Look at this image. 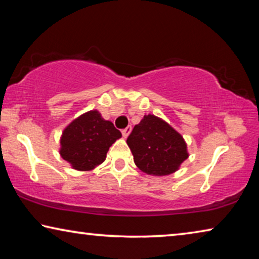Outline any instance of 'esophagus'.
<instances>
[{
	"instance_id": "1",
	"label": "esophagus",
	"mask_w": 259,
	"mask_h": 259,
	"mask_svg": "<svg viewBox=\"0 0 259 259\" xmlns=\"http://www.w3.org/2000/svg\"><path fill=\"white\" fill-rule=\"evenodd\" d=\"M130 133H131V126H126L125 129L122 130V136H123L124 138H126L130 135Z\"/></svg>"
}]
</instances>
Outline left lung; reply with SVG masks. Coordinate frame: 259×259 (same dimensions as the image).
<instances>
[{"instance_id":"left-lung-1","label":"left lung","mask_w":259,"mask_h":259,"mask_svg":"<svg viewBox=\"0 0 259 259\" xmlns=\"http://www.w3.org/2000/svg\"><path fill=\"white\" fill-rule=\"evenodd\" d=\"M126 144L134 155L136 165L152 176L174 174L188 157L183 136L171 125L148 114L135 125Z\"/></svg>"}]
</instances>
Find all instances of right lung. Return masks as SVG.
Wrapping results in <instances>:
<instances>
[{"instance_id":"add662e5","label":"right lung","mask_w":259,"mask_h":259,"mask_svg":"<svg viewBox=\"0 0 259 259\" xmlns=\"http://www.w3.org/2000/svg\"><path fill=\"white\" fill-rule=\"evenodd\" d=\"M122 137L111 121L104 120L98 111H89L73 120L60 137V155L80 171H90L103 163L106 154Z\"/></svg>"}]
</instances>
